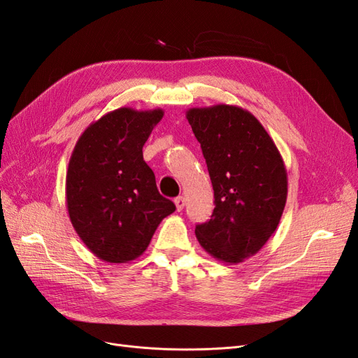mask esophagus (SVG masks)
Returning <instances> with one entry per match:
<instances>
[{
  "mask_svg": "<svg viewBox=\"0 0 358 358\" xmlns=\"http://www.w3.org/2000/svg\"><path fill=\"white\" fill-rule=\"evenodd\" d=\"M175 204H176V209H178V212L183 210V208H185V199H183L182 196L176 197V199H175Z\"/></svg>",
  "mask_w": 358,
  "mask_h": 358,
  "instance_id": "obj_1",
  "label": "esophagus"
}]
</instances>
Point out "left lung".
<instances>
[{
	"label": "left lung",
	"instance_id": "8db88e82",
	"mask_svg": "<svg viewBox=\"0 0 358 358\" xmlns=\"http://www.w3.org/2000/svg\"><path fill=\"white\" fill-rule=\"evenodd\" d=\"M187 119L215 196L210 220L196 227L197 241L220 262L242 263L278 229L288 192L284 159L262 122L242 107H192Z\"/></svg>",
	"mask_w": 358,
	"mask_h": 358
}]
</instances>
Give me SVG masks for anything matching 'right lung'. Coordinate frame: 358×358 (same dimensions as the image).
I'll use <instances>...</instances> for the list:
<instances>
[{
	"label": "right lung",
	"mask_w": 358,
	"mask_h": 358,
	"mask_svg": "<svg viewBox=\"0 0 358 358\" xmlns=\"http://www.w3.org/2000/svg\"><path fill=\"white\" fill-rule=\"evenodd\" d=\"M164 112L121 107L85 129L69 162L70 221L90 251L107 263L142 255L176 206L158 192L143 145Z\"/></svg>",
	"instance_id": "add662e5"
}]
</instances>
